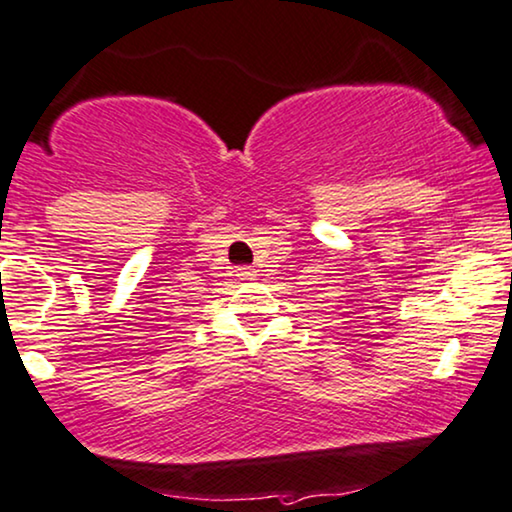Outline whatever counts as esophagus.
<instances>
[{"label":"esophagus","mask_w":512,"mask_h":512,"mask_svg":"<svg viewBox=\"0 0 512 512\" xmlns=\"http://www.w3.org/2000/svg\"><path fill=\"white\" fill-rule=\"evenodd\" d=\"M236 276L241 278V281H252V278H255L257 274H255V271H252L250 267H238V269H236Z\"/></svg>","instance_id":"obj_1"}]
</instances>
